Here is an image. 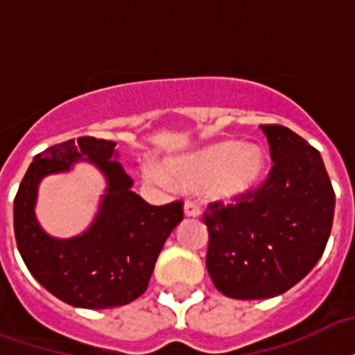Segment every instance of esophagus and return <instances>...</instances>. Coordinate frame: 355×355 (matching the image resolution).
<instances>
[{"label":"esophagus","instance_id":"34e87169","mask_svg":"<svg viewBox=\"0 0 355 355\" xmlns=\"http://www.w3.org/2000/svg\"><path fill=\"white\" fill-rule=\"evenodd\" d=\"M184 214H186V216H189V218H197V216H201V208H199V202L188 199V201L184 202Z\"/></svg>","mask_w":355,"mask_h":355}]
</instances>
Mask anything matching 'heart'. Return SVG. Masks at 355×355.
Masks as SVG:
<instances>
[{
  "mask_svg": "<svg viewBox=\"0 0 355 355\" xmlns=\"http://www.w3.org/2000/svg\"><path fill=\"white\" fill-rule=\"evenodd\" d=\"M264 169V154L257 147H242L229 141L210 147L196 158L178 162L171 167L173 175L184 186H205L212 182V196L218 199H238L248 193ZM143 173L153 182H167L169 178L153 164L143 167Z\"/></svg>",
  "mask_w": 355,
  "mask_h": 355,
  "instance_id": "1",
  "label": "heart"
}]
</instances>
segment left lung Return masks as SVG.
I'll list each match as a JSON object with an SVG mask.
<instances>
[{"mask_svg":"<svg viewBox=\"0 0 355 355\" xmlns=\"http://www.w3.org/2000/svg\"><path fill=\"white\" fill-rule=\"evenodd\" d=\"M272 167L238 199L207 205V270L236 300L279 296L309 274L328 243L335 191L320 153L281 124H262Z\"/></svg>","mask_w":355,"mask_h":355,"instance_id":"obj_1","label":"left lung"}]
</instances>
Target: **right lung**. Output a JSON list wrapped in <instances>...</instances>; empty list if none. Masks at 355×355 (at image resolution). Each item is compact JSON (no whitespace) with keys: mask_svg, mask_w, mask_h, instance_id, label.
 Returning a JSON list of instances; mask_svg holds the SVG:
<instances>
[{"mask_svg":"<svg viewBox=\"0 0 355 355\" xmlns=\"http://www.w3.org/2000/svg\"><path fill=\"white\" fill-rule=\"evenodd\" d=\"M113 156L115 143L89 135L58 143L35 156L15 197L16 245L27 270L61 302L83 309H110L141 296L167 236L184 216L182 201L154 207L132 191V178ZM80 157L105 173L108 193L85 235L55 241L34 220L36 186L44 174L66 171Z\"/></svg>","mask_w":355,"mask_h":355,"instance_id":"1","label":"right lung"}]
</instances>
